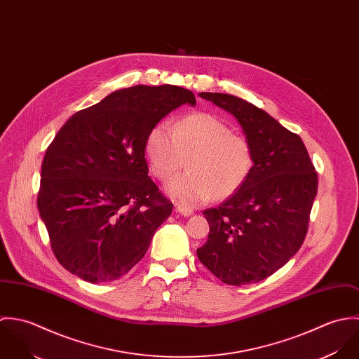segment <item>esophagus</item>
<instances>
[{
  "label": "esophagus",
  "instance_id": "34e87169",
  "mask_svg": "<svg viewBox=\"0 0 359 359\" xmlns=\"http://www.w3.org/2000/svg\"><path fill=\"white\" fill-rule=\"evenodd\" d=\"M175 211L180 212V214H182L184 217H189V215L194 214V210H192L191 207H187V205H177V207H175Z\"/></svg>",
  "mask_w": 359,
  "mask_h": 359
}]
</instances>
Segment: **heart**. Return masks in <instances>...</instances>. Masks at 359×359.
<instances>
[{
  "label": "heart",
  "instance_id": "b5f03b06",
  "mask_svg": "<svg viewBox=\"0 0 359 359\" xmlns=\"http://www.w3.org/2000/svg\"><path fill=\"white\" fill-rule=\"evenodd\" d=\"M149 170L158 181L170 180L188 157L189 171L172 178L165 192L185 205L226 199L249 180L255 158L249 141L211 113H192L171 127L158 123L145 141Z\"/></svg>",
  "mask_w": 359,
  "mask_h": 359
}]
</instances>
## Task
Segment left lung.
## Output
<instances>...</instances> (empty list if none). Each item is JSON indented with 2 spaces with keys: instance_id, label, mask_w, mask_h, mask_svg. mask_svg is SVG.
Masks as SVG:
<instances>
[{
  "instance_id": "1",
  "label": "left lung",
  "mask_w": 359,
  "mask_h": 359,
  "mask_svg": "<svg viewBox=\"0 0 359 359\" xmlns=\"http://www.w3.org/2000/svg\"><path fill=\"white\" fill-rule=\"evenodd\" d=\"M199 97L238 120L255 164L236 194L217 208L203 211L210 233L196 253L221 282L257 283L302 248L318 175L302 138L262 109L228 94L201 93Z\"/></svg>"
}]
</instances>
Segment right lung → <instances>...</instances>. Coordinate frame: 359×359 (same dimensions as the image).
Returning <instances> with one entry per match:
<instances>
[{
	"instance_id": "1",
	"label": "right lung",
	"mask_w": 359,
	"mask_h": 359,
	"mask_svg": "<svg viewBox=\"0 0 359 359\" xmlns=\"http://www.w3.org/2000/svg\"><path fill=\"white\" fill-rule=\"evenodd\" d=\"M195 95L177 86H135L74 113L41 165L37 198L53 255L70 273L111 282L145 256L170 203L148 175L149 131Z\"/></svg>"
}]
</instances>
